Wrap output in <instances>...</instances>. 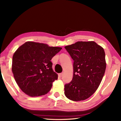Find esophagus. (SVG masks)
<instances>
[{
	"instance_id": "esophagus-1",
	"label": "esophagus",
	"mask_w": 121,
	"mask_h": 121,
	"mask_svg": "<svg viewBox=\"0 0 121 121\" xmlns=\"http://www.w3.org/2000/svg\"><path fill=\"white\" fill-rule=\"evenodd\" d=\"M63 73H59V77H62V75H63Z\"/></svg>"
}]
</instances>
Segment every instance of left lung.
I'll use <instances>...</instances> for the list:
<instances>
[{
  "label": "left lung",
  "instance_id": "obj_1",
  "mask_svg": "<svg viewBox=\"0 0 121 121\" xmlns=\"http://www.w3.org/2000/svg\"><path fill=\"white\" fill-rule=\"evenodd\" d=\"M65 48L74 61L73 78L65 85V95L74 101L86 100L98 89L104 74V50L94 41H78Z\"/></svg>",
  "mask_w": 121,
  "mask_h": 121
}]
</instances>
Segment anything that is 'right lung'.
<instances>
[{
	"label": "right lung",
	"instance_id": "add662e5",
	"mask_svg": "<svg viewBox=\"0 0 121 121\" xmlns=\"http://www.w3.org/2000/svg\"><path fill=\"white\" fill-rule=\"evenodd\" d=\"M62 48L26 42L14 53L12 72L18 86L30 96H38L50 90L58 74L52 69L51 60Z\"/></svg>",
	"mask_w": 121,
	"mask_h": 121
}]
</instances>
